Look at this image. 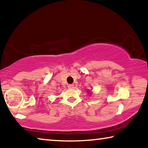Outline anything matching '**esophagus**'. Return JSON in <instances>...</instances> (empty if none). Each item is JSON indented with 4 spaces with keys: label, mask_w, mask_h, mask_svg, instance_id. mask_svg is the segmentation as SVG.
<instances>
[{
    "label": "esophagus",
    "mask_w": 148,
    "mask_h": 148,
    "mask_svg": "<svg viewBox=\"0 0 148 148\" xmlns=\"http://www.w3.org/2000/svg\"><path fill=\"white\" fill-rule=\"evenodd\" d=\"M68 88H69V89L74 88V85L73 84H69L68 86Z\"/></svg>",
    "instance_id": "1"
}]
</instances>
